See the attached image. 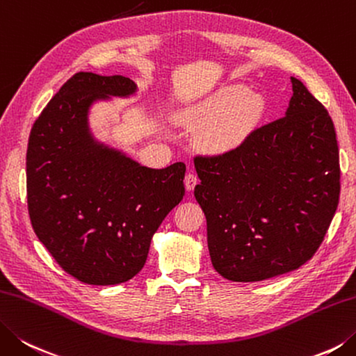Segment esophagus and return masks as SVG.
I'll return each instance as SVG.
<instances>
[{
  "label": "esophagus",
  "mask_w": 356,
  "mask_h": 356,
  "mask_svg": "<svg viewBox=\"0 0 356 356\" xmlns=\"http://www.w3.org/2000/svg\"><path fill=\"white\" fill-rule=\"evenodd\" d=\"M184 184L187 191H193V187L198 184V177L193 172H189L184 178Z\"/></svg>",
  "instance_id": "1"
}]
</instances>
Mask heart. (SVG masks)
Wrapping results in <instances>:
<instances>
[{"mask_svg":"<svg viewBox=\"0 0 356 356\" xmlns=\"http://www.w3.org/2000/svg\"><path fill=\"white\" fill-rule=\"evenodd\" d=\"M261 110V100L243 85H231L207 99L184 116L193 127L209 125L203 144L212 152H226L238 145Z\"/></svg>","mask_w":356,"mask_h":356,"instance_id":"1","label":"heart"}]
</instances>
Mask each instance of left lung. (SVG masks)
Listing matches in <instances>:
<instances>
[{
    "label": "left lung",
    "mask_w": 356,
    "mask_h": 356,
    "mask_svg": "<svg viewBox=\"0 0 356 356\" xmlns=\"http://www.w3.org/2000/svg\"><path fill=\"white\" fill-rule=\"evenodd\" d=\"M291 85L286 116L252 130L236 149L193 158L212 265L232 282L307 264L339 203L333 120L300 80L291 77Z\"/></svg>",
    "instance_id": "8db88e82"
}]
</instances>
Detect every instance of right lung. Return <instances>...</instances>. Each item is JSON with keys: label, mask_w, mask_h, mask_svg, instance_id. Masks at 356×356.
<instances>
[{"label": "right lung", "mask_w": 356, "mask_h": 356, "mask_svg": "<svg viewBox=\"0 0 356 356\" xmlns=\"http://www.w3.org/2000/svg\"><path fill=\"white\" fill-rule=\"evenodd\" d=\"M135 90L129 77L77 72L31 130L26 189L32 227L60 268L90 285L135 277L153 234L184 197L183 163L149 169L90 135L91 104Z\"/></svg>", "instance_id": "obj_1"}]
</instances>
